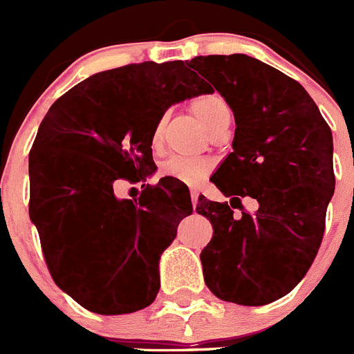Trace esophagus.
I'll return each instance as SVG.
<instances>
[{"label": "esophagus", "mask_w": 354, "mask_h": 354, "mask_svg": "<svg viewBox=\"0 0 354 354\" xmlns=\"http://www.w3.org/2000/svg\"><path fill=\"white\" fill-rule=\"evenodd\" d=\"M198 195H200V193L196 192V189H192V204H193V207H196V204H198Z\"/></svg>", "instance_id": "obj_1"}]
</instances>
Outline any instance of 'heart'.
Here are the masks:
<instances>
[{"instance_id":"heart-1","label":"heart","mask_w":354,"mask_h":354,"mask_svg":"<svg viewBox=\"0 0 354 354\" xmlns=\"http://www.w3.org/2000/svg\"><path fill=\"white\" fill-rule=\"evenodd\" d=\"M189 109L212 134L216 131L223 129V127H228L230 118H232L230 106L220 93H204V95L195 97L189 101ZM167 118L168 115H161L156 122L152 134H150V145L154 150H159L162 147ZM212 170H214L212 159L183 158V156H171L167 161H162L161 168H159L161 175H165V177H174V179L184 184H192V186L202 183Z\"/></svg>"}]
</instances>
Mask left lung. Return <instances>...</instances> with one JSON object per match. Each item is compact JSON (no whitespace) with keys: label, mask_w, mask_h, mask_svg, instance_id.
I'll return each mask as SVG.
<instances>
[{"label":"left lung","mask_w":354,"mask_h":354,"mask_svg":"<svg viewBox=\"0 0 354 354\" xmlns=\"http://www.w3.org/2000/svg\"><path fill=\"white\" fill-rule=\"evenodd\" d=\"M189 67L236 118L234 152L212 175L232 200L196 204L212 225L200 253L205 286L223 301L266 305L298 286L323 241L335 187L331 129L298 81L255 58L196 56ZM243 196L258 200L257 212H244Z\"/></svg>","instance_id":"left-lung-1"}]
</instances>
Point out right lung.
Returning <instances> with one entry per match:
<instances>
[{
  "label": "right lung",
  "mask_w": 354,
  "mask_h": 354,
  "mask_svg": "<svg viewBox=\"0 0 354 354\" xmlns=\"http://www.w3.org/2000/svg\"><path fill=\"white\" fill-rule=\"evenodd\" d=\"M184 62L129 64L72 86L49 108L30 150V218L53 280L95 314L156 299L159 255L192 214L187 186L161 179L120 200V180L156 170L150 134L168 106L211 93Z\"/></svg>",
  "instance_id": "1"
}]
</instances>
